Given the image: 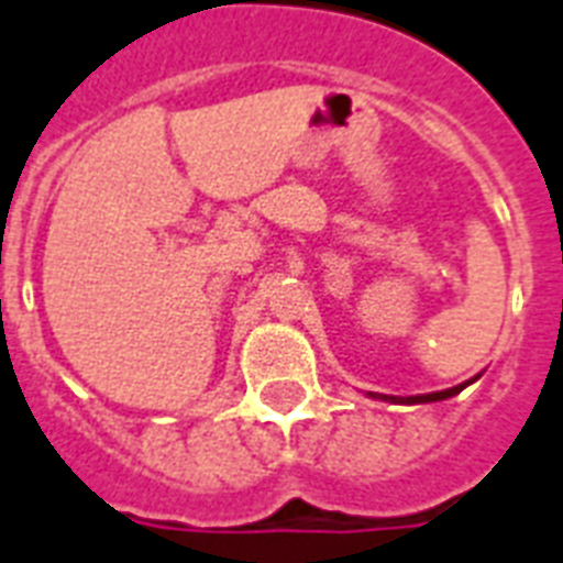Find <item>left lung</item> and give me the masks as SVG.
Here are the masks:
<instances>
[{"instance_id": "1", "label": "left lung", "mask_w": 563, "mask_h": 563, "mask_svg": "<svg viewBox=\"0 0 563 563\" xmlns=\"http://www.w3.org/2000/svg\"><path fill=\"white\" fill-rule=\"evenodd\" d=\"M478 378V376H476ZM470 382H464V385L459 387H449V390H438V394H420V396H390L394 402H402V405H420V402H440V399H449V396L461 394L464 387H467Z\"/></svg>"}]
</instances>
